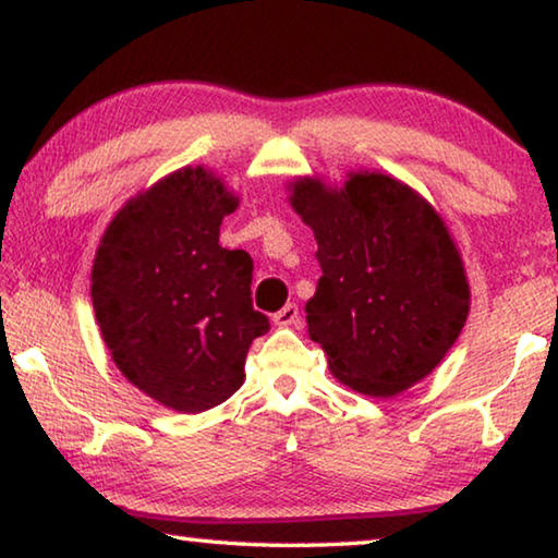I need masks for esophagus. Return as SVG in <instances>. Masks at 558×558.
<instances>
[{
  "instance_id": "34e87169",
  "label": "esophagus",
  "mask_w": 558,
  "mask_h": 558,
  "mask_svg": "<svg viewBox=\"0 0 558 558\" xmlns=\"http://www.w3.org/2000/svg\"><path fill=\"white\" fill-rule=\"evenodd\" d=\"M271 322L277 324L279 328H301L299 306L296 304H287L284 308H279V312L271 316Z\"/></svg>"
}]
</instances>
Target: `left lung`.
Here are the masks:
<instances>
[{
    "instance_id": "1",
    "label": "left lung",
    "mask_w": 558,
    "mask_h": 558,
    "mask_svg": "<svg viewBox=\"0 0 558 558\" xmlns=\"http://www.w3.org/2000/svg\"><path fill=\"white\" fill-rule=\"evenodd\" d=\"M287 190L318 244L324 274L306 324L333 378L392 398L430 376L462 333L472 296L445 217L380 170H351L341 185L299 175Z\"/></svg>"
}]
</instances>
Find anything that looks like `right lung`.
I'll return each mask as SVG.
<instances>
[{"mask_svg": "<svg viewBox=\"0 0 558 558\" xmlns=\"http://www.w3.org/2000/svg\"><path fill=\"white\" fill-rule=\"evenodd\" d=\"M240 207L225 178L185 166L108 222L90 269L96 324L128 383L175 413H203L244 383L269 318L252 306V257L219 244Z\"/></svg>", "mask_w": 558, "mask_h": 558, "instance_id": "add662e5", "label": "right lung"}]
</instances>
